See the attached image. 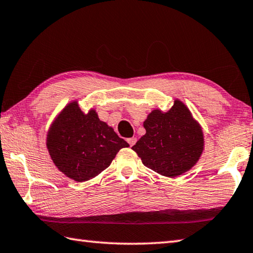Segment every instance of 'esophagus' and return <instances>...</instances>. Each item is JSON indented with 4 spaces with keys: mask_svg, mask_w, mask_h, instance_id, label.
<instances>
[{
    "mask_svg": "<svg viewBox=\"0 0 253 253\" xmlns=\"http://www.w3.org/2000/svg\"><path fill=\"white\" fill-rule=\"evenodd\" d=\"M126 141H127L128 144H130V146H133V145H134L135 143H136V137H134V136L130 137V139H127Z\"/></svg>",
    "mask_w": 253,
    "mask_h": 253,
    "instance_id": "34e87169",
    "label": "esophagus"
}]
</instances>
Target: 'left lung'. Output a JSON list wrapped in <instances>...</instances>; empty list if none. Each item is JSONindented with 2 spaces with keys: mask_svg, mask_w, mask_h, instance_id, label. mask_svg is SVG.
<instances>
[{
  "mask_svg": "<svg viewBox=\"0 0 253 253\" xmlns=\"http://www.w3.org/2000/svg\"><path fill=\"white\" fill-rule=\"evenodd\" d=\"M146 133L132 146L146 168L176 177L196 165L205 141L201 125L187 106L176 99L169 111L155 109L143 122Z\"/></svg>",
  "mask_w": 253,
  "mask_h": 253,
  "instance_id": "8db88e82",
  "label": "left lung"
}]
</instances>
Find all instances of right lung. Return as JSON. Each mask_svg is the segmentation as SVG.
<instances>
[{"label": "right lung", "instance_id": "add662e5", "mask_svg": "<svg viewBox=\"0 0 253 253\" xmlns=\"http://www.w3.org/2000/svg\"><path fill=\"white\" fill-rule=\"evenodd\" d=\"M46 146L56 168L83 183L109 168L118 152L128 144L100 120L94 109L84 113L75 100L51 122Z\"/></svg>", "mask_w": 253, "mask_h": 253}]
</instances>
